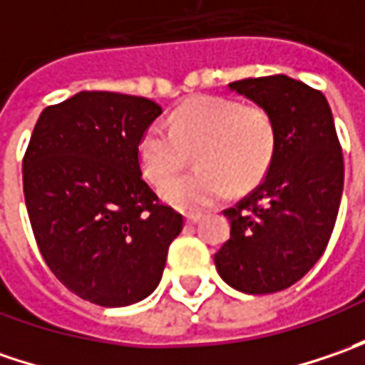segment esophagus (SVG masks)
Returning <instances> with one entry per match:
<instances>
[{
  "instance_id": "34e87169",
  "label": "esophagus",
  "mask_w": 365,
  "mask_h": 365,
  "mask_svg": "<svg viewBox=\"0 0 365 365\" xmlns=\"http://www.w3.org/2000/svg\"><path fill=\"white\" fill-rule=\"evenodd\" d=\"M185 219H187V223H197V221L203 219V213H187Z\"/></svg>"
}]
</instances>
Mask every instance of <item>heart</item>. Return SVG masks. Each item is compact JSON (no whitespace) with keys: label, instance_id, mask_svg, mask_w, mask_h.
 Instances as JSON below:
<instances>
[{"label":"heart","instance_id":"obj_1","mask_svg":"<svg viewBox=\"0 0 365 365\" xmlns=\"http://www.w3.org/2000/svg\"><path fill=\"white\" fill-rule=\"evenodd\" d=\"M195 149L202 168L162 187L168 203L187 211L221 203L233 189L258 187L276 154L272 115L225 97L192 99L173 113L170 128L160 121L148 125L138 144L140 168L152 182H164Z\"/></svg>","mask_w":365,"mask_h":365}]
</instances>
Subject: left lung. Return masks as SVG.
Returning <instances> with one entry per match:
<instances>
[{"mask_svg": "<svg viewBox=\"0 0 365 365\" xmlns=\"http://www.w3.org/2000/svg\"><path fill=\"white\" fill-rule=\"evenodd\" d=\"M230 89L262 106L276 125V154L259 182L225 209L230 240L219 276L245 294L299 282L329 244L344 192V154L325 95L287 75L244 78Z\"/></svg>", "mask_w": 365, "mask_h": 365, "instance_id": "1", "label": "left lung"}]
</instances>
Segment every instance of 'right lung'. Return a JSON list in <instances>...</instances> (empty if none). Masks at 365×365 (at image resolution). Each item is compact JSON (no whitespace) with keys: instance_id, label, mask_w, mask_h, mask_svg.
<instances>
[{"instance_id":"obj_1","label":"right lung","mask_w":365,"mask_h":365,"mask_svg":"<svg viewBox=\"0 0 365 365\" xmlns=\"http://www.w3.org/2000/svg\"><path fill=\"white\" fill-rule=\"evenodd\" d=\"M162 107L146 97L81 91L46 107L24 156L36 244L71 292L128 307L154 292L182 215L142 178L138 144Z\"/></svg>"}]
</instances>
